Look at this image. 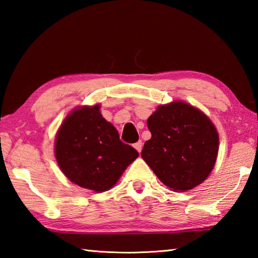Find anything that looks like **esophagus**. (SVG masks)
<instances>
[{
	"mask_svg": "<svg viewBox=\"0 0 258 258\" xmlns=\"http://www.w3.org/2000/svg\"><path fill=\"white\" fill-rule=\"evenodd\" d=\"M134 147H135L136 151H138L139 153H141V152H142V149H143V143H142V141H139L138 143H135V144H134Z\"/></svg>",
	"mask_w": 258,
	"mask_h": 258,
	"instance_id": "obj_1",
	"label": "esophagus"
}]
</instances>
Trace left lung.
I'll list each match as a JSON object with an SVG mask.
<instances>
[{"mask_svg": "<svg viewBox=\"0 0 258 258\" xmlns=\"http://www.w3.org/2000/svg\"><path fill=\"white\" fill-rule=\"evenodd\" d=\"M152 134L141 155L161 182L175 191L202 184L218 153V133L199 108L175 101L160 105L147 118Z\"/></svg>", "mask_w": 258, "mask_h": 258, "instance_id": "1", "label": "left lung"}]
</instances>
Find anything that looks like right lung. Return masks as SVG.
Masks as SVG:
<instances>
[{
    "label": "right lung",
    "instance_id": "add662e5",
    "mask_svg": "<svg viewBox=\"0 0 258 258\" xmlns=\"http://www.w3.org/2000/svg\"><path fill=\"white\" fill-rule=\"evenodd\" d=\"M100 105L73 109L59 127L55 157L71 182L102 193L116 184L139 152L119 140L117 130L102 116Z\"/></svg>",
    "mask_w": 258,
    "mask_h": 258
}]
</instances>
